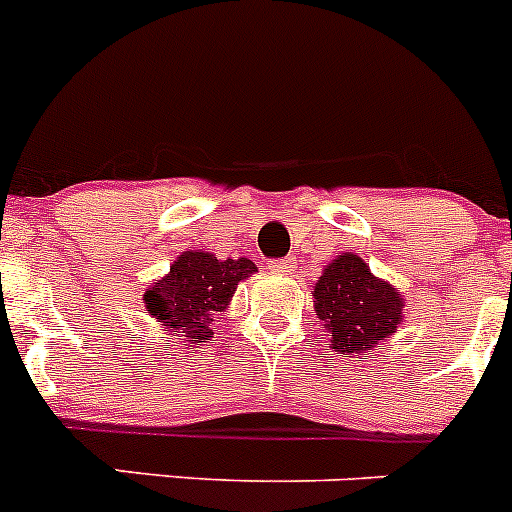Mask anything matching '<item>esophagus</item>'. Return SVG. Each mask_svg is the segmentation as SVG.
I'll return each instance as SVG.
<instances>
[{
  "instance_id": "34e87169",
  "label": "esophagus",
  "mask_w": 512,
  "mask_h": 512,
  "mask_svg": "<svg viewBox=\"0 0 512 512\" xmlns=\"http://www.w3.org/2000/svg\"><path fill=\"white\" fill-rule=\"evenodd\" d=\"M295 267V260L293 257H285V260H272L267 262V270L272 272V275H290Z\"/></svg>"
}]
</instances>
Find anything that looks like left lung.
Segmentation results:
<instances>
[{"label": "left lung", "mask_w": 512, "mask_h": 512, "mask_svg": "<svg viewBox=\"0 0 512 512\" xmlns=\"http://www.w3.org/2000/svg\"><path fill=\"white\" fill-rule=\"evenodd\" d=\"M315 315L331 333V346L341 353L374 351L404 321V298L394 285L376 278L353 252L336 255L323 267L313 288Z\"/></svg>", "instance_id": "8db88e82"}]
</instances>
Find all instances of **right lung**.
<instances>
[{
  "label": "right lung",
  "mask_w": 512,
  "mask_h": 512,
  "mask_svg": "<svg viewBox=\"0 0 512 512\" xmlns=\"http://www.w3.org/2000/svg\"><path fill=\"white\" fill-rule=\"evenodd\" d=\"M255 270V262L247 257L217 260L212 252H181L169 275L143 293V303L171 336L199 346L214 336V315L227 308L237 285Z\"/></svg>",
  "instance_id": "obj_1"
}]
</instances>
